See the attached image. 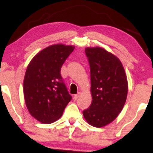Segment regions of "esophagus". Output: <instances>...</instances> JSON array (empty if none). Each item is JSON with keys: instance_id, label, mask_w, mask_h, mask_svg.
Returning a JSON list of instances; mask_svg holds the SVG:
<instances>
[{"instance_id": "1", "label": "esophagus", "mask_w": 153, "mask_h": 153, "mask_svg": "<svg viewBox=\"0 0 153 153\" xmlns=\"http://www.w3.org/2000/svg\"><path fill=\"white\" fill-rule=\"evenodd\" d=\"M80 95H81L80 92H78V93H77V94H76V95L74 96V98L76 99V100H77V98H79V96H80Z\"/></svg>"}]
</instances>
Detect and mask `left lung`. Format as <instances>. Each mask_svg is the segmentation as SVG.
I'll list each match as a JSON object with an SVG mask.
<instances>
[{
	"instance_id": "left-lung-1",
	"label": "left lung",
	"mask_w": 153,
	"mask_h": 153,
	"mask_svg": "<svg viewBox=\"0 0 153 153\" xmlns=\"http://www.w3.org/2000/svg\"><path fill=\"white\" fill-rule=\"evenodd\" d=\"M91 75V104L82 111L88 123L102 128L122 111L128 95V80L117 56L100 47L85 48Z\"/></svg>"
}]
</instances>
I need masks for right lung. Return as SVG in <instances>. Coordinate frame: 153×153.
<instances>
[{
    "instance_id": "1",
    "label": "right lung",
    "mask_w": 153,
    "mask_h": 153,
    "mask_svg": "<svg viewBox=\"0 0 153 153\" xmlns=\"http://www.w3.org/2000/svg\"><path fill=\"white\" fill-rule=\"evenodd\" d=\"M75 46L54 44L32 59L23 80L25 105L32 117L45 124L62 117L71 100L60 71Z\"/></svg>"
}]
</instances>
